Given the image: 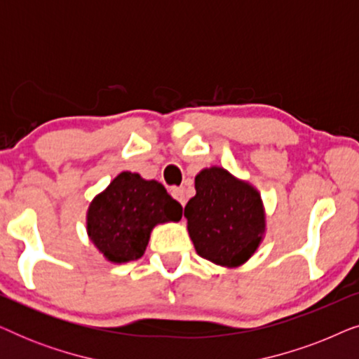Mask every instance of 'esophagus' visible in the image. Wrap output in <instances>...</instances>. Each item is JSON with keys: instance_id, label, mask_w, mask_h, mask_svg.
<instances>
[{"instance_id": "34e87169", "label": "esophagus", "mask_w": 359, "mask_h": 359, "mask_svg": "<svg viewBox=\"0 0 359 359\" xmlns=\"http://www.w3.org/2000/svg\"><path fill=\"white\" fill-rule=\"evenodd\" d=\"M171 194L175 196L176 201H180L181 205L186 204L188 196H186V188H183V186H175V188H171Z\"/></svg>"}]
</instances>
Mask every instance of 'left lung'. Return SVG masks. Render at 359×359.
<instances>
[{
	"mask_svg": "<svg viewBox=\"0 0 359 359\" xmlns=\"http://www.w3.org/2000/svg\"><path fill=\"white\" fill-rule=\"evenodd\" d=\"M196 196L188 201L184 217L199 257L220 266H238L258 248L264 232L259 194L212 166L196 176Z\"/></svg>",
	"mask_w": 359,
	"mask_h": 359,
	"instance_id": "left-lung-1",
	"label": "left lung"
}]
</instances>
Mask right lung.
Masks as SVG:
<instances>
[{
    "label": "right lung",
    "mask_w": 359,
    "mask_h": 359,
    "mask_svg": "<svg viewBox=\"0 0 359 359\" xmlns=\"http://www.w3.org/2000/svg\"><path fill=\"white\" fill-rule=\"evenodd\" d=\"M183 208L158 181L124 171L96 196L88 210V233L114 263L139 259L156 224L180 220Z\"/></svg>",
    "instance_id": "1"
}]
</instances>
